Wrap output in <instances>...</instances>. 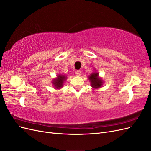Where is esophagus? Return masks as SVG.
<instances>
[{"instance_id":"obj_1","label":"esophagus","mask_w":151,"mask_h":151,"mask_svg":"<svg viewBox=\"0 0 151 151\" xmlns=\"http://www.w3.org/2000/svg\"><path fill=\"white\" fill-rule=\"evenodd\" d=\"M76 74L77 76H80L81 74V72L80 70H76Z\"/></svg>"}]
</instances>
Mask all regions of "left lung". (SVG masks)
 Wrapping results in <instances>:
<instances>
[{
	"label": "left lung",
	"mask_w": 151,
	"mask_h": 151,
	"mask_svg": "<svg viewBox=\"0 0 151 151\" xmlns=\"http://www.w3.org/2000/svg\"><path fill=\"white\" fill-rule=\"evenodd\" d=\"M88 79L90 81L91 86L95 89L101 88L104 83L102 78L99 76V73L97 72L91 73L89 76H88Z\"/></svg>",
	"instance_id": "8db88e82"
}]
</instances>
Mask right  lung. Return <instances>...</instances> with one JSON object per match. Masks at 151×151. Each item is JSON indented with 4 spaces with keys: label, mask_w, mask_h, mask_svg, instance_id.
<instances>
[{
    "label": "right lung",
    "mask_w": 151,
    "mask_h": 151,
    "mask_svg": "<svg viewBox=\"0 0 151 151\" xmlns=\"http://www.w3.org/2000/svg\"><path fill=\"white\" fill-rule=\"evenodd\" d=\"M67 76L62 75L61 74H58L57 76V77H55V78L52 80L53 86L55 88L57 89L62 88L63 84H64V83L67 80Z\"/></svg>",
    "instance_id": "add662e5"
}]
</instances>
